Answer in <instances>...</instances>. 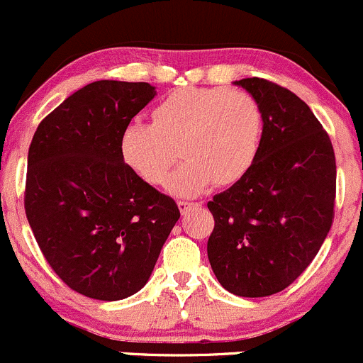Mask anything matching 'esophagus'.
Segmentation results:
<instances>
[{
	"label": "esophagus",
	"instance_id": "esophagus-1",
	"mask_svg": "<svg viewBox=\"0 0 363 363\" xmlns=\"http://www.w3.org/2000/svg\"><path fill=\"white\" fill-rule=\"evenodd\" d=\"M194 206V203H189V201H178V208H180L182 215H185L190 208Z\"/></svg>",
	"mask_w": 363,
	"mask_h": 363
}]
</instances>
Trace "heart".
I'll return each instance as SVG.
<instances>
[{"mask_svg": "<svg viewBox=\"0 0 363 363\" xmlns=\"http://www.w3.org/2000/svg\"><path fill=\"white\" fill-rule=\"evenodd\" d=\"M262 140V111L250 94L227 87H182L154 110V122L133 121L121 134L129 169L152 185L169 180L177 196H196L211 183L233 185L255 162Z\"/></svg>", "mask_w": 363, "mask_h": 363, "instance_id": "b5f03b06", "label": "heart"}]
</instances>
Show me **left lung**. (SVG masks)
I'll return each instance as SVG.
<instances>
[{"mask_svg": "<svg viewBox=\"0 0 363 363\" xmlns=\"http://www.w3.org/2000/svg\"><path fill=\"white\" fill-rule=\"evenodd\" d=\"M262 111V140L248 173L208 208V259L220 285L267 297L292 285L323 245L334 218L335 155L311 108L264 78L234 82Z\"/></svg>", "mask_w": 363, "mask_h": 363, "instance_id": "obj_1", "label": "left lung"}]
</instances>
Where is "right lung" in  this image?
Segmentation results:
<instances>
[{
  "instance_id": "add662e5",
  "label": "right lung",
  "mask_w": 363,
  "mask_h": 363,
  "mask_svg": "<svg viewBox=\"0 0 363 363\" xmlns=\"http://www.w3.org/2000/svg\"><path fill=\"white\" fill-rule=\"evenodd\" d=\"M147 82L99 80L40 122L24 208L43 257L74 292L121 301L147 285L180 209L127 167L121 134L155 98Z\"/></svg>"
}]
</instances>
